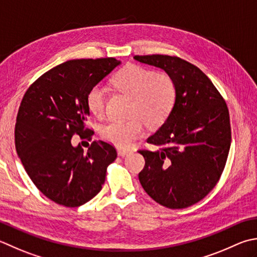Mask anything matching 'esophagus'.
Returning a JSON list of instances; mask_svg holds the SVG:
<instances>
[{
  "mask_svg": "<svg viewBox=\"0 0 257 257\" xmlns=\"http://www.w3.org/2000/svg\"><path fill=\"white\" fill-rule=\"evenodd\" d=\"M117 152H118V155L121 156V157H123V156H125V155H128V154L132 153L129 149H121V148H119V149L117 150Z\"/></svg>",
  "mask_w": 257,
  "mask_h": 257,
  "instance_id": "esophagus-1",
  "label": "esophagus"
}]
</instances>
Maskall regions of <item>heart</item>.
Instances as JSON below:
<instances>
[{"instance_id":"heart-1","label":"heart","mask_w":257,"mask_h":257,"mask_svg":"<svg viewBox=\"0 0 257 257\" xmlns=\"http://www.w3.org/2000/svg\"><path fill=\"white\" fill-rule=\"evenodd\" d=\"M113 85L120 92L134 98L129 121L112 120L101 130L104 140L118 147H129L134 140L142 137L145 124L150 127L162 124L174 107L176 87L173 79L166 73H155L138 65H127L115 75ZM90 111L97 117H103L107 109V90L95 85L87 95Z\"/></svg>"}]
</instances>
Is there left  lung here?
Listing matches in <instances>:
<instances>
[{
	"label": "left lung",
	"mask_w": 257,
	"mask_h": 257,
	"mask_svg": "<svg viewBox=\"0 0 257 257\" xmlns=\"http://www.w3.org/2000/svg\"><path fill=\"white\" fill-rule=\"evenodd\" d=\"M134 59L163 69L176 87L172 111L147 139L162 148L139 150L146 162L139 182L165 207H189L215 187L224 170L232 140L228 108L196 65L162 54L135 55Z\"/></svg>",
	"instance_id": "obj_1"
}]
</instances>
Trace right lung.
I'll return each instance as SVG.
<instances>
[{
  "label": "right lung",
  "mask_w": 257,
  "mask_h": 257,
  "mask_svg": "<svg viewBox=\"0 0 257 257\" xmlns=\"http://www.w3.org/2000/svg\"><path fill=\"white\" fill-rule=\"evenodd\" d=\"M114 58L70 60L49 70L27 90L15 123V148L25 172L49 199L67 207L89 202L102 188L107 167L117 158L113 146L98 140L87 153L74 147L85 128L90 90L119 65Z\"/></svg>",
  "instance_id": "obj_1"
}]
</instances>
